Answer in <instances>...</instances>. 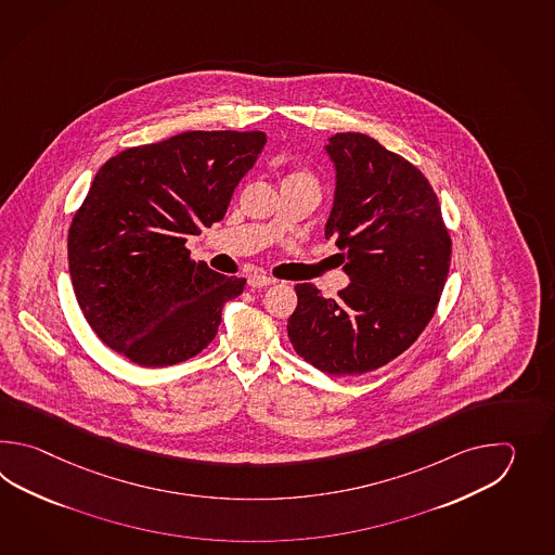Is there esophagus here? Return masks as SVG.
Masks as SVG:
<instances>
[{
  "mask_svg": "<svg viewBox=\"0 0 555 555\" xmlns=\"http://www.w3.org/2000/svg\"><path fill=\"white\" fill-rule=\"evenodd\" d=\"M275 282L273 278L270 275H266V273H251L248 278L249 287H254V289H260V287H268V285H272Z\"/></svg>",
  "mask_w": 555,
  "mask_h": 555,
  "instance_id": "esophagus-1",
  "label": "esophagus"
}]
</instances>
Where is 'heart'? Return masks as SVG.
I'll return each mask as SVG.
<instances>
[{"label":"heart","mask_w":555,"mask_h":555,"mask_svg":"<svg viewBox=\"0 0 555 555\" xmlns=\"http://www.w3.org/2000/svg\"><path fill=\"white\" fill-rule=\"evenodd\" d=\"M285 182H311V184H315V178L311 177L307 170H295L289 177L285 178Z\"/></svg>","instance_id":"1"}]
</instances>
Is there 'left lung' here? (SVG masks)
Wrapping results in <instances>:
<instances>
[{
    "label": "left lung",
    "instance_id": "left-lung-1",
    "mask_svg": "<svg viewBox=\"0 0 555 555\" xmlns=\"http://www.w3.org/2000/svg\"><path fill=\"white\" fill-rule=\"evenodd\" d=\"M325 151L337 184L327 240L351 283L335 299L297 283L287 335L330 375H363L404 353L437 311L449 278V230L425 175L361 132H337Z\"/></svg>",
    "mask_w": 555,
    "mask_h": 555
}]
</instances>
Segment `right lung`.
<instances>
[{
	"mask_svg": "<svg viewBox=\"0 0 555 555\" xmlns=\"http://www.w3.org/2000/svg\"><path fill=\"white\" fill-rule=\"evenodd\" d=\"M266 141L261 130H189L99 168L67 249L79 307L113 351L168 366L210 345L246 280L190 260L186 240L224 218Z\"/></svg>",
	"mask_w": 555,
	"mask_h": 555,
	"instance_id": "1",
	"label": "right lung"
}]
</instances>
